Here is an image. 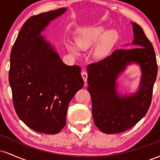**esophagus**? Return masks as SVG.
Instances as JSON below:
<instances>
[{
	"label": "esophagus",
	"mask_w": 160,
	"mask_h": 160,
	"mask_svg": "<svg viewBox=\"0 0 160 160\" xmlns=\"http://www.w3.org/2000/svg\"><path fill=\"white\" fill-rule=\"evenodd\" d=\"M81 76L82 79H83L84 82H86V81H87V78H88V75H87V73L86 72V71H82L81 72Z\"/></svg>",
	"instance_id": "obj_1"
}]
</instances>
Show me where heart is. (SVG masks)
Instances as JSON below:
<instances>
[{
	"mask_svg": "<svg viewBox=\"0 0 160 160\" xmlns=\"http://www.w3.org/2000/svg\"><path fill=\"white\" fill-rule=\"evenodd\" d=\"M117 34L114 31L107 32L103 26L83 28L78 32L75 38L76 46L68 44L67 48L71 53L79 54V50L85 51L95 45L92 51V56L96 60H103L111 52Z\"/></svg>",
	"mask_w": 160,
	"mask_h": 160,
	"instance_id": "heart-1",
	"label": "heart"
}]
</instances>
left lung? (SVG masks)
<instances>
[{"label": "left lung", "mask_w": 160, "mask_h": 160, "mask_svg": "<svg viewBox=\"0 0 160 160\" xmlns=\"http://www.w3.org/2000/svg\"><path fill=\"white\" fill-rule=\"evenodd\" d=\"M131 24L133 48L117 49L102 61L87 67V89L92 103L94 123L106 134L129 129L146 115L151 104L158 71L155 52L143 29L137 23ZM134 63L142 71L139 88L135 93L121 94L117 80L128 66Z\"/></svg>", "instance_id": "8db88e82"}]
</instances>
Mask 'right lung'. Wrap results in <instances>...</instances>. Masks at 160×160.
<instances>
[{
  "label": "right lung",
  "mask_w": 160,
  "mask_h": 160,
  "mask_svg": "<svg viewBox=\"0 0 160 160\" xmlns=\"http://www.w3.org/2000/svg\"><path fill=\"white\" fill-rule=\"evenodd\" d=\"M67 11L43 12L24 23L10 53L9 82L18 117L34 131L54 135L66 124L68 104L84 85L78 65L62 61L42 32Z\"/></svg>",
  "instance_id": "obj_1"
}]
</instances>
